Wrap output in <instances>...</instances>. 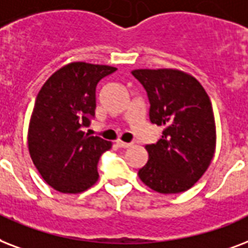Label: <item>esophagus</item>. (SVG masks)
Instances as JSON below:
<instances>
[{
	"mask_svg": "<svg viewBox=\"0 0 248 248\" xmlns=\"http://www.w3.org/2000/svg\"><path fill=\"white\" fill-rule=\"evenodd\" d=\"M116 145L119 146V147H122V149H126V147H130L132 146V143H129V142H124V141H116Z\"/></svg>",
	"mask_w": 248,
	"mask_h": 248,
	"instance_id": "obj_1",
	"label": "esophagus"
}]
</instances>
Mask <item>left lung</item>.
Returning a JSON list of instances; mask_svg holds the SVG:
<instances>
[{"mask_svg": "<svg viewBox=\"0 0 248 248\" xmlns=\"http://www.w3.org/2000/svg\"><path fill=\"white\" fill-rule=\"evenodd\" d=\"M150 102L149 118L163 125L138 176L162 194L182 193L206 172L214 158L216 128L210 97L197 78L178 70H134Z\"/></svg>", "mask_w": 248, "mask_h": 248, "instance_id": "8db88e82", "label": "left lung"}]
</instances>
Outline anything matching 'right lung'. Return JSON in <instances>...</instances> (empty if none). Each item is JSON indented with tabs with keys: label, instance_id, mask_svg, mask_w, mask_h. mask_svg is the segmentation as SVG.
Wrapping results in <instances>:
<instances>
[{
	"label": "right lung",
	"instance_id": "1",
	"mask_svg": "<svg viewBox=\"0 0 248 248\" xmlns=\"http://www.w3.org/2000/svg\"><path fill=\"white\" fill-rule=\"evenodd\" d=\"M116 68L70 63L53 74L38 92L28 129V149L47 185L61 193H81L98 180L101 155L110 141L89 136L95 115V88Z\"/></svg>",
	"mask_w": 248,
	"mask_h": 248
}]
</instances>
